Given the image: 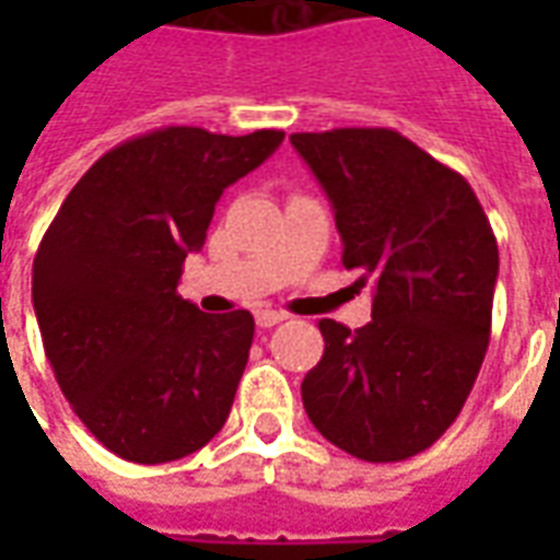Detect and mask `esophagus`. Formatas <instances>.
I'll return each mask as SVG.
<instances>
[{"mask_svg": "<svg viewBox=\"0 0 560 560\" xmlns=\"http://www.w3.org/2000/svg\"><path fill=\"white\" fill-rule=\"evenodd\" d=\"M281 320H288V315H284V312H272V308H260V312L255 315V324L260 329L276 327V324H281Z\"/></svg>", "mask_w": 560, "mask_h": 560, "instance_id": "1", "label": "esophagus"}]
</instances>
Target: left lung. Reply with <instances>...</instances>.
<instances>
[{
    "instance_id": "8db88e82",
    "label": "left lung",
    "mask_w": 560,
    "mask_h": 560,
    "mask_svg": "<svg viewBox=\"0 0 560 560\" xmlns=\"http://www.w3.org/2000/svg\"><path fill=\"white\" fill-rule=\"evenodd\" d=\"M327 191L341 264L372 284V320L324 317L303 405L329 444L401 462L453 425L492 332L498 243L465 176L393 128L291 135Z\"/></svg>"
}]
</instances>
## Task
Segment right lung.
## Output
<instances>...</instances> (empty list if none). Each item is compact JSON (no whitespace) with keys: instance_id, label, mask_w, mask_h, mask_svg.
Wrapping results in <instances>:
<instances>
[{"instance_id":"right-lung-1","label":"right lung","mask_w":560,"mask_h":560,"mask_svg":"<svg viewBox=\"0 0 560 560\" xmlns=\"http://www.w3.org/2000/svg\"><path fill=\"white\" fill-rule=\"evenodd\" d=\"M284 131L167 126L119 143L71 188L32 264V305L59 389L110 453L161 465L231 413L255 317L203 315L176 293L224 188Z\"/></svg>"}]
</instances>
